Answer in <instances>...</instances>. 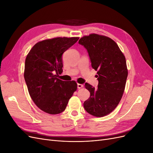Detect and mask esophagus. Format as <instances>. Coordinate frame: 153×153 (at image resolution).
<instances>
[{
  "mask_svg": "<svg viewBox=\"0 0 153 153\" xmlns=\"http://www.w3.org/2000/svg\"><path fill=\"white\" fill-rule=\"evenodd\" d=\"M77 87H78V89H81V88L84 87V85L80 84H77Z\"/></svg>",
  "mask_w": 153,
  "mask_h": 153,
  "instance_id": "34e87169",
  "label": "esophagus"
}]
</instances>
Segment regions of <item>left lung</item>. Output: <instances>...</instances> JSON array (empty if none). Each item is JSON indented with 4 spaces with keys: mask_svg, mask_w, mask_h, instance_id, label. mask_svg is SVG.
Wrapping results in <instances>:
<instances>
[{
    "mask_svg": "<svg viewBox=\"0 0 153 153\" xmlns=\"http://www.w3.org/2000/svg\"><path fill=\"white\" fill-rule=\"evenodd\" d=\"M78 43L87 49L98 80L97 89L85 84L90 97L84 107L93 116H105L117 107L122 98L128 76L126 58L117 44L107 36L91 34L83 36Z\"/></svg>",
    "mask_w": 153,
    "mask_h": 153,
    "instance_id": "left-lung-1",
    "label": "left lung"
}]
</instances>
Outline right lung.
Segmentation results:
<instances>
[{"label":"right lung","mask_w":153,"mask_h":153,"mask_svg":"<svg viewBox=\"0 0 153 153\" xmlns=\"http://www.w3.org/2000/svg\"><path fill=\"white\" fill-rule=\"evenodd\" d=\"M78 37H57L37 43L25 59L24 78L32 101L43 112L58 114L66 109L77 89L75 81H62V55Z\"/></svg>","instance_id":"obj_1"}]
</instances>
